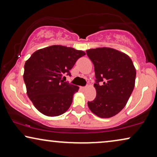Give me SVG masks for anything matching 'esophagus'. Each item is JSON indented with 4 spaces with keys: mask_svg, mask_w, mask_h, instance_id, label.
<instances>
[{
    "mask_svg": "<svg viewBox=\"0 0 157 157\" xmlns=\"http://www.w3.org/2000/svg\"><path fill=\"white\" fill-rule=\"evenodd\" d=\"M87 86H86V87H80V89L82 90H87Z\"/></svg>",
    "mask_w": 157,
    "mask_h": 157,
    "instance_id": "obj_1",
    "label": "esophagus"
}]
</instances>
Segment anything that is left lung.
Returning a JSON list of instances; mask_svg holds the SVG:
<instances>
[{
  "instance_id": "left-lung-1",
  "label": "left lung",
  "mask_w": 157,
  "mask_h": 157,
  "mask_svg": "<svg viewBox=\"0 0 157 157\" xmlns=\"http://www.w3.org/2000/svg\"><path fill=\"white\" fill-rule=\"evenodd\" d=\"M86 52L94 67L97 92L88 107L99 117H112L127 105L135 85L136 69L127 54L113 48H98Z\"/></svg>"
}]
</instances>
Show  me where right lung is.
<instances>
[{
	"instance_id": "add662e5",
	"label": "right lung",
	"mask_w": 157,
	"mask_h": 157,
	"mask_svg": "<svg viewBox=\"0 0 157 157\" xmlns=\"http://www.w3.org/2000/svg\"><path fill=\"white\" fill-rule=\"evenodd\" d=\"M82 50L63 45H51L37 50L25 62L23 79L28 98L44 115L56 117L69 109L78 86L64 82L65 75L79 57Z\"/></svg>"
}]
</instances>
